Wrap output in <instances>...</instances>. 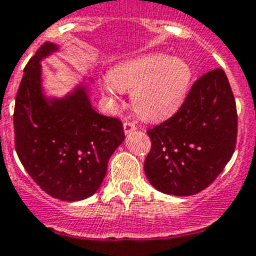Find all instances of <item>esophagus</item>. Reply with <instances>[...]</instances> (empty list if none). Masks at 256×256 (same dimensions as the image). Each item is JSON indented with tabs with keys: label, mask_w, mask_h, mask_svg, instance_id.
Returning a JSON list of instances; mask_svg holds the SVG:
<instances>
[{
	"label": "esophagus",
	"mask_w": 256,
	"mask_h": 256,
	"mask_svg": "<svg viewBox=\"0 0 256 256\" xmlns=\"http://www.w3.org/2000/svg\"><path fill=\"white\" fill-rule=\"evenodd\" d=\"M122 126H124V132H126V134H130V132L136 130L135 122H130V121H126V122L122 124Z\"/></svg>",
	"instance_id": "obj_1"
}]
</instances>
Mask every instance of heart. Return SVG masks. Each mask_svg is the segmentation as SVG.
Segmentation results:
<instances>
[{
	"mask_svg": "<svg viewBox=\"0 0 256 256\" xmlns=\"http://www.w3.org/2000/svg\"><path fill=\"white\" fill-rule=\"evenodd\" d=\"M192 84V68L187 60L166 53H148L122 61L100 82L102 91L117 100L122 91L132 92L136 113L158 120L174 113Z\"/></svg>",
	"mask_w": 256,
	"mask_h": 256,
	"instance_id": "1",
	"label": "heart"
}]
</instances>
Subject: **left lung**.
Returning <instances> with one entry per match:
<instances>
[{"instance_id": "left-lung-1", "label": "left lung", "mask_w": 256, "mask_h": 256, "mask_svg": "<svg viewBox=\"0 0 256 256\" xmlns=\"http://www.w3.org/2000/svg\"><path fill=\"white\" fill-rule=\"evenodd\" d=\"M147 135L144 173L152 187L176 196L208 187L232 158L238 138L236 102L222 69L199 78L176 114Z\"/></svg>"}]
</instances>
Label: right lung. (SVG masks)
<instances>
[{"mask_svg":"<svg viewBox=\"0 0 256 256\" xmlns=\"http://www.w3.org/2000/svg\"><path fill=\"white\" fill-rule=\"evenodd\" d=\"M57 50L46 42L24 68L13 114L14 146L39 187L56 199L74 202L100 190L109 158L126 135L118 118L92 108L86 84L64 98L44 94L40 61Z\"/></svg>","mask_w":256,"mask_h":256,"instance_id":"1","label":"right lung"}]
</instances>
